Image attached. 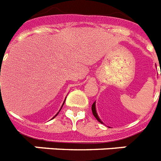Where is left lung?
Masks as SVG:
<instances>
[{
  "label": "left lung",
  "instance_id": "8db88e82",
  "mask_svg": "<svg viewBox=\"0 0 161 161\" xmlns=\"http://www.w3.org/2000/svg\"><path fill=\"white\" fill-rule=\"evenodd\" d=\"M91 110H92V113H93L94 116L96 117V119L98 120L99 122H101V124H104L102 121L101 120V119L99 118L98 116V114H97V112H96V101L93 103V105H92V106H91Z\"/></svg>",
  "mask_w": 161,
  "mask_h": 161
}]
</instances>
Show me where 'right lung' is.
I'll use <instances>...</instances> for the list:
<instances>
[{"label": "right lung", "mask_w": 161, "mask_h": 161, "mask_svg": "<svg viewBox=\"0 0 161 161\" xmlns=\"http://www.w3.org/2000/svg\"><path fill=\"white\" fill-rule=\"evenodd\" d=\"M64 103H65V101H64ZM64 103H63V104H62V105H61V108H62L63 105H64ZM61 108H60V110H61ZM60 110H59V111H58V113H57V114H56V115H55V116H56V115H58V114H59V112H60ZM55 116H54V117H53V118H55ZM53 118H52V119H53Z\"/></svg>", "instance_id": "obj_1"}]
</instances>
